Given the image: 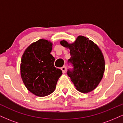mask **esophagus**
I'll use <instances>...</instances> for the list:
<instances>
[{"label":"esophagus","instance_id":"34e87169","mask_svg":"<svg viewBox=\"0 0 123 123\" xmlns=\"http://www.w3.org/2000/svg\"><path fill=\"white\" fill-rule=\"evenodd\" d=\"M61 69L62 71V73H65L66 72V66H62V67Z\"/></svg>","mask_w":123,"mask_h":123}]
</instances>
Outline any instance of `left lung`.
I'll return each mask as SVG.
<instances>
[{"label":"left lung","mask_w":123,"mask_h":123,"mask_svg":"<svg viewBox=\"0 0 123 123\" xmlns=\"http://www.w3.org/2000/svg\"><path fill=\"white\" fill-rule=\"evenodd\" d=\"M70 50L68 62L73 66L67 74L79 91L83 93L94 90L102 80L105 72V60L98 46L88 38L79 36L74 43L60 42Z\"/></svg>","instance_id":"8db88e82"}]
</instances>
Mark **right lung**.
I'll use <instances>...</instances> for the list:
<instances>
[{
  "label": "right lung",
  "mask_w": 123,
  "mask_h": 123,
  "mask_svg": "<svg viewBox=\"0 0 123 123\" xmlns=\"http://www.w3.org/2000/svg\"><path fill=\"white\" fill-rule=\"evenodd\" d=\"M53 43L40 39L32 43L21 58V76L26 88L38 97H45L54 91L62 70L54 66L51 54Z\"/></svg>",
  "instance_id": "right-lung-1"
}]
</instances>
